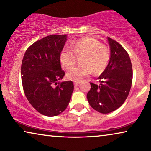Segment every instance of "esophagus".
<instances>
[{
  "mask_svg": "<svg viewBox=\"0 0 151 151\" xmlns=\"http://www.w3.org/2000/svg\"><path fill=\"white\" fill-rule=\"evenodd\" d=\"M80 83V80H78V81H74L73 82V84H74V85H75V86H77L78 84H79Z\"/></svg>",
  "mask_w": 151,
  "mask_h": 151,
  "instance_id": "1",
  "label": "esophagus"
}]
</instances>
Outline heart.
<instances>
[{"mask_svg":"<svg viewBox=\"0 0 151 151\" xmlns=\"http://www.w3.org/2000/svg\"><path fill=\"white\" fill-rule=\"evenodd\" d=\"M83 55L80 61L82 64L73 68L67 74L73 81H78L92 73H102L106 69L111 59L110 49L102 43L91 37H85L74 41L71 48L65 47L60 54L61 65L65 69H69L75 65L77 55Z\"/></svg>","mask_w":151,"mask_h":151,"instance_id":"obj_1","label":"heart"}]
</instances>
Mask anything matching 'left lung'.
Returning <instances> with one entry per match:
<instances>
[{"label":"left lung","instance_id":"left-lung-1","mask_svg":"<svg viewBox=\"0 0 151 151\" xmlns=\"http://www.w3.org/2000/svg\"><path fill=\"white\" fill-rule=\"evenodd\" d=\"M111 59L106 69L99 76L100 85L90 82L87 100L91 106L101 113L119 108L129 96L133 80V68L129 53L122 45L108 38Z\"/></svg>","mask_w":151,"mask_h":151}]
</instances>
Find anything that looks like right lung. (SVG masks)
I'll list each match as a JSON object with an SVG mask.
<instances>
[{"mask_svg": "<svg viewBox=\"0 0 151 151\" xmlns=\"http://www.w3.org/2000/svg\"><path fill=\"white\" fill-rule=\"evenodd\" d=\"M67 35L47 36L31 45L22 59V87L29 102L41 114L56 116L67 109L73 91L72 81L59 82L65 75L60 54Z\"/></svg>", "mask_w": 151, "mask_h": 151, "instance_id": "add662e5", "label": "right lung"}]
</instances>
